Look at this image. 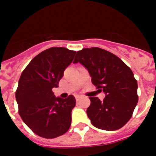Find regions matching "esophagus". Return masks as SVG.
Masks as SVG:
<instances>
[{
	"label": "esophagus",
	"instance_id": "obj_1",
	"mask_svg": "<svg viewBox=\"0 0 156 156\" xmlns=\"http://www.w3.org/2000/svg\"><path fill=\"white\" fill-rule=\"evenodd\" d=\"M80 98H81V97H80V96H76V97H75V99H76L77 101H78Z\"/></svg>",
	"mask_w": 156,
	"mask_h": 156
}]
</instances>
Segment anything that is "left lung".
Returning a JSON list of instances; mask_svg holds the SVG:
<instances>
[{
    "mask_svg": "<svg viewBox=\"0 0 156 156\" xmlns=\"http://www.w3.org/2000/svg\"><path fill=\"white\" fill-rule=\"evenodd\" d=\"M81 63L91 82L105 98L90 97L87 115L94 127L105 130L121 128L130 120L138 102L137 82L131 69L117 56L99 48L77 52L73 63Z\"/></svg>",
    "mask_w": 156,
    "mask_h": 156,
    "instance_id": "left-lung-1",
    "label": "left lung"
}]
</instances>
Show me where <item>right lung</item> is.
Here are the masks:
<instances>
[{"label": "right lung", "mask_w": 156, "mask_h": 156, "mask_svg": "<svg viewBox=\"0 0 156 156\" xmlns=\"http://www.w3.org/2000/svg\"><path fill=\"white\" fill-rule=\"evenodd\" d=\"M75 53L65 48H49L33 58L22 72L16 92L19 113L25 124L41 137H57L70 127L75 97H56L52 89L58 87Z\"/></svg>", "instance_id": "add662e5"}]
</instances>
